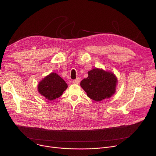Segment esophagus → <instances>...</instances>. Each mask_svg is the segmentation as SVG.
I'll use <instances>...</instances> for the list:
<instances>
[{"instance_id": "esophagus-1", "label": "esophagus", "mask_w": 156, "mask_h": 156, "mask_svg": "<svg viewBox=\"0 0 156 156\" xmlns=\"http://www.w3.org/2000/svg\"><path fill=\"white\" fill-rule=\"evenodd\" d=\"M80 78H77L76 80H74L73 81V83L74 84H78L80 83Z\"/></svg>"}]
</instances>
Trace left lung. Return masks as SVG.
<instances>
[{
	"mask_svg": "<svg viewBox=\"0 0 156 156\" xmlns=\"http://www.w3.org/2000/svg\"><path fill=\"white\" fill-rule=\"evenodd\" d=\"M88 75L81 81L80 85L91 99L100 102L116 92L118 80L112 72L95 68L88 71Z\"/></svg>",
	"mask_w": 156,
	"mask_h": 156,
	"instance_id": "1",
	"label": "left lung"
}]
</instances>
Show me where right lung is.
I'll list each match as a JSON object with an SVG mask.
<instances>
[{
    "label": "right lung",
    "instance_id": "1",
    "mask_svg": "<svg viewBox=\"0 0 156 156\" xmlns=\"http://www.w3.org/2000/svg\"><path fill=\"white\" fill-rule=\"evenodd\" d=\"M68 88L67 83L57 73H51L38 85V91L45 99L53 101L62 95Z\"/></svg>",
    "mask_w": 156,
    "mask_h": 156
}]
</instances>
